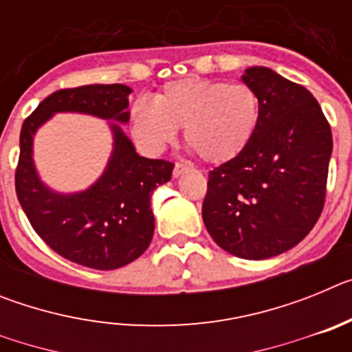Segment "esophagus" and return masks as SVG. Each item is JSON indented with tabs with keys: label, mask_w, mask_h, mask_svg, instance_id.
<instances>
[{
	"label": "esophagus",
	"mask_w": 352,
	"mask_h": 352,
	"mask_svg": "<svg viewBox=\"0 0 352 352\" xmlns=\"http://www.w3.org/2000/svg\"><path fill=\"white\" fill-rule=\"evenodd\" d=\"M186 170H188V167H186L185 164H176V166H174V170H173L174 178H178V176H182V174H185Z\"/></svg>",
	"instance_id": "obj_1"
}]
</instances>
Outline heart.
Returning <instances> with one entry per match:
<instances>
[{"mask_svg":"<svg viewBox=\"0 0 352 352\" xmlns=\"http://www.w3.org/2000/svg\"><path fill=\"white\" fill-rule=\"evenodd\" d=\"M130 132L139 146L157 153L183 129L186 146L210 164L243 153L261 121V98L245 82L185 77L167 82L153 102L130 107Z\"/></svg>","mask_w":352,"mask_h":352,"instance_id":"1","label":"heart"}]
</instances>
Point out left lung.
I'll use <instances>...</instances> for the list:
<instances>
[{"label": "left lung", "mask_w": 352, "mask_h": 352, "mask_svg": "<svg viewBox=\"0 0 352 352\" xmlns=\"http://www.w3.org/2000/svg\"><path fill=\"white\" fill-rule=\"evenodd\" d=\"M241 80L261 98L257 132L243 153L210 170L203 220L214 243L261 261L296 247L326 197L333 139L312 93L266 67Z\"/></svg>", "instance_id": "1"}]
</instances>
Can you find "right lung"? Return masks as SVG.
<instances>
[{
    "mask_svg": "<svg viewBox=\"0 0 352 352\" xmlns=\"http://www.w3.org/2000/svg\"><path fill=\"white\" fill-rule=\"evenodd\" d=\"M125 84H88L49 95L21 129L15 192L36 234L65 259L93 270H118L141 257L151 243V195L173 176L174 164L144 158L118 123H129ZM58 112L109 121L113 153L101 178L86 191L63 195L39 179L32 160L36 130Z\"/></svg>",
    "mask_w": 352,
    "mask_h": 352,
    "instance_id": "right-lung-1",
    "label": "right lung"
}]
</instances>
